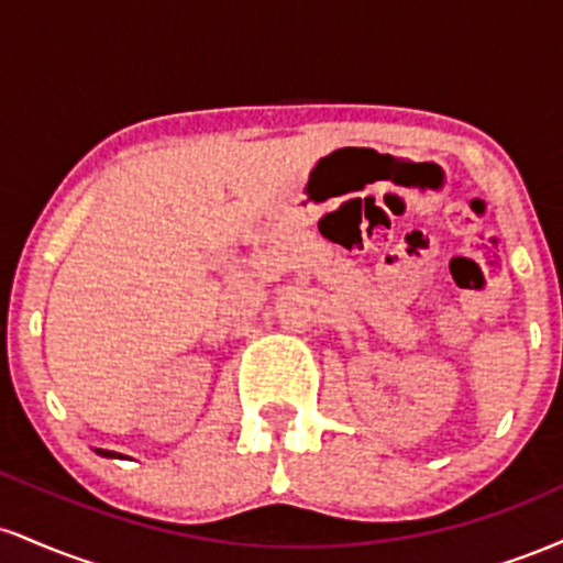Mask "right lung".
Returning a JSON list of instances; mask_svg holds the SVG:
<instances>
[{"instance_id":"add662e5","label":"right lung","mask_w":563,"mask_h":563,"mask_svg":"<svg viewBox=\"0 0 563 563\" xmlns=\"http://www.w3.org/2000/svg\"><path fill=\"white\" fill-rule=\"evenodd\" d=\"M95 452H97V455H102V457H119V461H121V457H126V455H121V452H113V450H102V448H95Z\"/></svg>"}]
</instances>
